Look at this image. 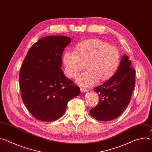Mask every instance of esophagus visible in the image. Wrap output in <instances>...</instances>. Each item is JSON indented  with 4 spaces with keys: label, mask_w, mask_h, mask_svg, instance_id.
I'll return each mask as SVG.
<instances>
[{
    "label": "esophagus",
    "mask_w": 152,
    "mask_h": 152,
    "mask_svg": "<svg viewBox=\"0 0 152 152\" xmlns=\"http://www.w3.org/2000/svg\"><path fill=\"white\" fill-rule=\"evenodd\" d=\"M80 91H81L82 92L84 93V92H86V91H88V90L87 89H86V88H83V87H80Z\"/></svg>",
    "instance_id": "34e87169"
}]
</instances>
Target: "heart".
<instances>
[{
  "instance_id": "b5f03b06",
  "label": "heart",
  "mask_w": 152,
  "mask_h": 152,
  "mask_svg": "<svg viewBox=\"0 0 152 152\" xmlns=\"http://www.w3.org/2000/svg\"><path fill=\"white\" fill-rule=\"evenodd\" d=\"M65 74L75 78L84 69L76 82L90 86L97 81L110 80L116 73L120 62V53L117 48L99 39H90L77 44L74 52H66L63 56Z\"/></svg>"
}]
</instances>
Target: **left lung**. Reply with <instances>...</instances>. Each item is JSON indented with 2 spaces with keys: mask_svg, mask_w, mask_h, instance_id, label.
I'll list each match as a JSON object with an SVG mask.
<instances>
[{
  "mask_svg": "<svg viewBox=\"0 0 152 152\" xmlns=\"http://www.w3.org/2000/svg\"><path fill=\"white\" fill-rule=\"evenodd\" d=\"M131 61L124 55L115 75L95 88L99 102L90 111L91 115L100 121H110L119 117L131 100L135 84V70Z\"/></svg>",
  "mask_w": 152,
  "mask_h": 152,
  "instance_id": "obj_1",
  "label": "left lung"
}]
</instances>
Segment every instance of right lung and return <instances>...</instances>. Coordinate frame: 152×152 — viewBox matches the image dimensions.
<instances>
[{"instance_id":"obj_1","label":"right lung","mask_w":152,"mask_h":152,"mask_svg":"<svg viewBox=\"0 0 152 152\" xmlns=\"http://www.w3.org/2000/svg\"><path fill=\"white\" fill-rule=\"evenodd\" d=\"M70 42V38L62 35L42 38L29 49L20 68L21 99L37 120H58L66 112L68 102L80 93L61 69L62 54Z\"/></svg>"}]
</instances>
